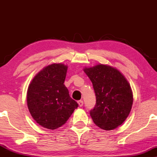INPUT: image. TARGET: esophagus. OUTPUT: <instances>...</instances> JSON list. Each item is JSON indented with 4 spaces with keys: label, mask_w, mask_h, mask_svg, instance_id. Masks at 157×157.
I'll use <instances>...</instances> for the list:
<instances>
[{
    "label": "esophagus",
    "mask_w": 157,
    "mask_h": 157,
    "mask_svg": "<svg viewBox=\"0 0 157 157\" xmlns=\"http://www.w3.org/2000/svg\"><path fill=\"white\" fill-rule=\"evenodd\" d=\"M78 104L79 106H82L83 105V101H81H81H78Z\"/></svg>",
    "instance_id": "esophagus-1"
}]
</instances>
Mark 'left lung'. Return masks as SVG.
<instances>
[{"label":"left lung","instance_id":"left-lung-1","mask_svg":"<svg viewBox=\"0 0 157 157\" xmlns=\"http://www.w3.org/2000/svg\"><path fill=\"white\" fill-rule=\"evenodd\" d=\"M91 81L96 103L90 115L94 124L110 131L124 123L132 110L133 94L125 76L116 68L104 64L83 68Z\"/></svg>","mask_w":157,"mask_h":157}]
</instances>
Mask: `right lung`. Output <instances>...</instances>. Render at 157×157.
<instances>
[{"label": "right lung", "instance_id": "1", "mask_svg": "<svg viewBox=\"0 0 157 157\" xmlns=\"http://www.w3.org/2000/svg\"><path fill=\"white\" fill-rule=\"evenodd\" d=\"M68 66L52 63L32 79L27 91V105L33 119L43 127L56 129L67 121L78 104L63 84Z\"/></svg>", "mask_w": 157, "mask_h": 157}]
</instances>
